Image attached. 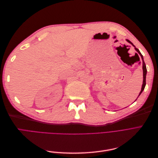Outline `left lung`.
<instances>
[{
    "instance_id": "1",
    "label": "left lung",
    "mask_w": 158,
    "mask_h": 158,
    "mask_svg": "<svg viewBox=\"0 0 158 158\" xmlns=\"http://www.w3.org/2000/svg\"><path fill=\"white\" fill-rule=\"evenodd\" d=\"M128 43H130V44H131L134 47H135V45H134L132 43L129 41V40H127ZM135 49H136V51L138 52V53H139V55H140V56L142 57V63H143V64H142V69H143V78H144V79H143V84H142V89H141V91H140V94H139V95L141 94V93L142 92V91L144 89V88H145V86H146V73H147V69H146V64H145V63H144V59H143V56H142V55L141 54V52H140V51L138 50L137 48H136L135 47ZM139 95H138V97H139Z\"/></svg>"
}]
</instances>
